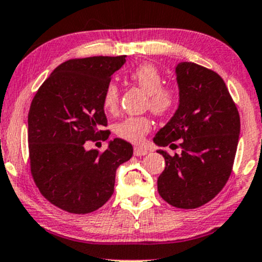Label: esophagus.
Returning a JSON list of instances; mask_svg holds the SVG:
<instances>
[{"instance_id":"esophagus-1","label":"esophagus","mask_w":262,"mask_h":262,"mask_svg":"<svg viewBox=\"0 0 262 262\" xmlns=\"http://www.w3.org/2000/svg\"><path fill=\"white\" fill-rule=\"evenodd\" d=\"M149 150L146 148H142V147H135V156L141 157V156H146L148 155Z\"/></svg>"}]
</instances>
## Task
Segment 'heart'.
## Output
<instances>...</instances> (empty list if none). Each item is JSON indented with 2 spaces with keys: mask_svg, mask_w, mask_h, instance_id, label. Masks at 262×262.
Wrapping results in <instances>:
<instances>
[{
  "mask_svg": "<svg viewBox=\"0 0 262 262\" xmlns=\"http://www.w3.org/2000/svg\"><path fill=\"white\" fill-rule=\"evenodd\" d=\"M131 81L148 94L149 110L157 116H165L177 105V91L170 85H163V76L155 64L142 63L130 73ZM119 103V89L114 83L106 85L103 94V106L106 112L114 113ZM152 128L147 116H130L115 125V134L122 140L138 143Z\"/></svg>",
  "mask_w": 262,
  "mask_h": 262,
  "instance_id": "heart-1",
  "label": "heart"
}]
</instances>
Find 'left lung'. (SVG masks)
<instances>
[{"mask_svg": "<svg viewBox=\"0 0 262 262\" xmlns=\"http://www.w3.org/2000/svg\"><path fill=\"white\" fill-rule=\"evenodd\" d=\"M179 106L153 138L165 150V169L157 185L161 198L178 208L201 207L216 198L228 181L238 147L241 118L218 73L193 62L177 66ZM179 140L178 146L173 142Z\"/></svg>", "mask_w": 262, "mask_h": 262, "instance_id": "1", "label": "left lung"}]
</instances>
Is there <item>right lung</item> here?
Segmentation results:
<instances>
[{
  "mask_svg": "<svg viewBox=\"0 0 262 262\" xmlns=\"http://www.w3.org/2000/svg\"><path fill=\"white\" fill-rule=\"evenodd\" d=\"M126 56L72 58L40 85L28 114L30 173L41 195L76 214L97 211L112 198L115 173L132 157L131 143L110 141L104 152L87 141H106L103 94Z\"/></svg>",
  "mask_w": 262,
  "mask_h": 262,
  "instance_id": "add662e5",
  "label": "right lung"
}]
</instances>
